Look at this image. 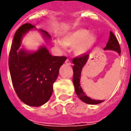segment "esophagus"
Masks as SVG:
<instances>
[{
  "mask_svg": "<svg viewBox=\"0 0 131 131\" xmlns=\"http://www.w3.org/2000/svg\"><path fill=\"white\" fill-rule=\"evenodd\" d=\"M65 63L67 64H68V65H71V61L69 60H67L65 61Z\"/></svg>",
  "mask_w": 131,
  "mask_h": 131,
  "instance_id": "34e87169",
  "label": "esophagus"
}]
</instances>
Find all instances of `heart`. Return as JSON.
Masks as SVG:
<instances>
[{"label":"heart","mask_w":131,"mask_h":131,"mask_svg":"<svg viewBox=\"0 0 131 131\" xmlns=\"http://www.w3.org/2000/svg\"><path fill=\"white\" fill-rule=\"evenodd\" d=\"M96 41V36L85 29H77L67 33L62 38L54 39V45L61 50L66 47H74V54L82 56L87 54L93 48Z\"/></svg>","instance_id":"heart-1"}]
</instances>
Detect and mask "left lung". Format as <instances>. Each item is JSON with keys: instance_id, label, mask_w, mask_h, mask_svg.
Instances as JSON below:
<instances>
[{"instance_id": "obj_1", "label": "left lung", "mask_w": 131, "mask_h": 131, "mask_svg": "<svg viewBox=\"0 0 131 131\" xmlns=\"http://www.w3.org/2000/svg\"><path fill=\"white\" fill-rule=\"evenodd\" d=\"M104 50H113V51L118 52V54H121V48H120L118 40L112 31H110V38H109L108 43ZM88 57H89V54H86L83 55L81 57H76L72 61V62L74 64V66H73V71H74L73 83H74L75 91H76L77 96L79 97V98L81 101L88 104H100L104 101V100H94V99H92L87 96L83 91L82 88L81 86V83H80L82 69L87 62Z\"/></svg>"}]
</instances>
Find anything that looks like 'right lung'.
Listing matches in <instances>:
<instances>
[{
  "label": "right lung",
  "instance_id": "right-lung-1",
  "mask_svg": "<svg viewBox=\"0 0 131 131\" xmlns=\"http://www.w3.org/2000/svg\"><path fill=\"white\" fill-rule=\"evenodd\" d=\"M32 30H38L43 39L51 36L32 24H24L16 31L10 49L9 69L13 87L19 98L31 107H40L48 101L53 91V83L66 57L52 56L45 46L35 51L21 48L22 38Z\"/></svg>",
  "mask_w": 131,
  "mask_h": 131
}]
</instances>
